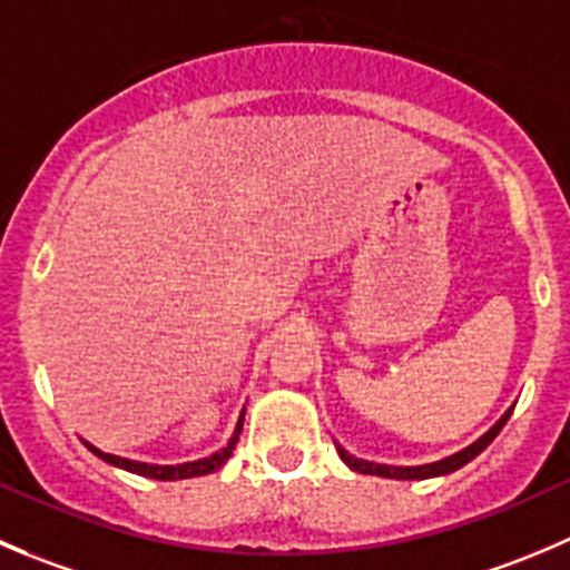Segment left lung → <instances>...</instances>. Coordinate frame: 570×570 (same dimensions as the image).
I'll list each match as a JSON object with an SVG mask.
<instances>
[{"mask_svg": "<svg viewBox=\"0 0 570 570\" xmlns=\"http://www.w3.org/2000/svg\"><path fill=\"white\" fill-rule=\"evenodd\" d=\"M507 417H510V412H507L504 417H501L499 423H495L493 429H490V432L484 434L482 440H479V443H473L471 449L460 451V454L449 456V460L434 462V465H420V468H390V465H373V462L356 460V456H351V454H347L345 449H340V445H336V451H340V456H342V460H345V465H351L353 471H358V473H370V476H384V479H429V476H440V473H451V471H456V468L465 465V462H471L473 456L479 454V451L488 449L490 440H493L495 434L501 432V425L507 423Z\"/></svg>", "mask_w": 570, "mask_h": 570, "instance_id": "8db88e82", "label": "left lung"}]
</instances>
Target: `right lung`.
<instances>
[{"label":"right lung","instance_id":"obj_1","mask_svg":"<svg viewBox=\"0 0 570 570\" xmlns=\"http://www.w3.org/2000/svg\"><path fill=\"white\" fill-rule=\"evenodd\" d=\"M242 423H245V414H242V417H239V423H236L234 438H230V443L225 445L223 451H217V454H212V456H208V460L186 462V465H145V462H132V460H121V456H114V454H105V451L94 449L91 443H86V449L91 451L94 456H99V460H102V462H110V465H116V468H125V471L138 473V476L158 479V482H175V479L206 476V473L219 471V468L225 465V460H228V456L234 454L236 440H239V434H242Z\"/></svg>","mask_w":570,"mask_h":570}]
</instances>
